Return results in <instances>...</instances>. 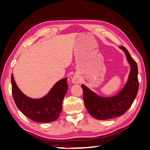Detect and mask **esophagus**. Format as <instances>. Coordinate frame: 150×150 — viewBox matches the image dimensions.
<instances>
[{
    "mask_svg": "<svg viewBox=\"0 0 150 150\" xmlns=\"http://www.w3.org/2000/svg\"><path fill=\"white\" fill-rule=\"evenodd\" d=\"M72 82L74 84H78L80 83V79L78 76H74L72 79Z\"/></svg>",
    "mask_w": 150,
    "mask_h": 150,
    "instance_id": "1",
    "label": "esophagus"
}]
</instances>
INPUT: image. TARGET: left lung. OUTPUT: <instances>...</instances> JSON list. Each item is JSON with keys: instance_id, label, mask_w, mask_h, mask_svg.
I'll return each instance as SVG.
<instances>
[{"instance_id": "obj_1", "label": "left lung", "mask_w": 150, "mask_h": 150, "mask_svg": "<svg viewBox=\"0 0 150 150\" xmlns=\"http://www.w3.org/2000/svg\"><path fill=\"white\" fill-rule=\"evenodd\" d=\"M120 48L125 54L130 66V72L125 86L117 94L111 97H103L82 84L83 100L89 114L94 118L104 120L114 118L125 114L132 105L138 91V66L125 47Z\"/></svg>"}]
</instances>
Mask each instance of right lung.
<instances>
[{
    "label": "right lung",
    "instance_id": "1",
    "mask_svg": "<svg viewBox=\"0 0 150 150\" xmlns=\"http://www.w3.org/2000/svg\"><path fill=\"white\" fill-rule=\"evenodd\" d=\"M67 78L58 81L44 97L33 99L22 92L12 74V96L17 107L25 116L34 121L49 122L56 120L62 111V101L68 89Z\"/></svg>",
    "mask_w": 150,
    "mask_h": 150
}]
</instances>
